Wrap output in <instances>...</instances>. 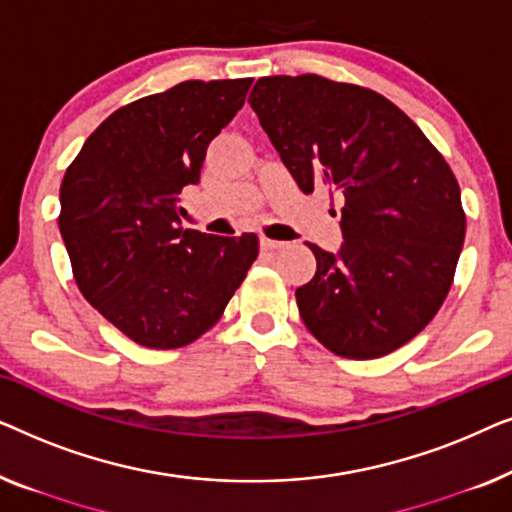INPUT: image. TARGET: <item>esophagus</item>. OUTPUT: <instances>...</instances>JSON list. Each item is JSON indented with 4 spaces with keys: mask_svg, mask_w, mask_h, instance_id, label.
Listing matches in <instances>:
<instances>
[{
    "mask_svg": "<svg viewBox=\"0 0 512 512\" xmlns=\"http://www.w3.org/2000/svg\"><path fill=\"white\" fill-rule=\"evenodd\" d=\"M261 247H263V249H270V251H275V249H284V247H286V242H279V240H270V237H265V235H261Z\"/></svg>",
    "mask_w": 512,
    "mask_h": 512,
    "instance_id": "esophagus-1",
    "label": "esophagus"
}]
</instances>
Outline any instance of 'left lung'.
Instances as JSON below:
<instances>
[{
	"label": "left lung",
	"mask_w": 512,
	"mask_h": 512,
	"mask_svg": "<svg viewBox=\"0 0 512 512\" xmlns=\"http://www.w3.org/2000/svg\"><path fill=\"white\" fill-rule=\"evenodd\" d=\"M249 104L300 191L342 195V247L310 244L317 272L296 289L307 331L345 359L394 352L436 317L464 247L450 165L394 102L352 83L263 76Z\"/></svg>",
	"instance_id": "obj_1"
}]
</instances>
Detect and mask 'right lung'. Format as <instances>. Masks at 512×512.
I'll return each mask as SVG.
<instances>
[{
	"label": "right lung",
	"mask_w": 512,
	"mask_h": 512,
	"mask_svg": "<svg viewBox=\"0 0 512 512\" xmlns=\"http://www.w3.org/2000/svg\"><path fill=\"white\" fill-rule=\"evenodd\" d=\"M251 79L184 81L114 111L60 186V235L83 298L151 349L191 345L221 319L258 237L181 228L179 193L242 109Z\"/></svg>",
	"instance_id": "add662e5"
}]
</instances>
